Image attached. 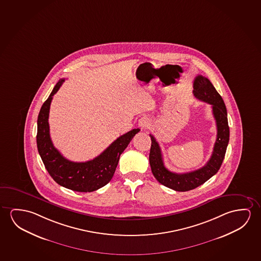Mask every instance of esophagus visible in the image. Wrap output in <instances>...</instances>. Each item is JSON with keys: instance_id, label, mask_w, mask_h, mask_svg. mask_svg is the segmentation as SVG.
Instances as JSON below:
<instances>
[{"instance_id": "34e87169", "label": "esophagus", "mask_w": 261, "mask_h": 261, "mask_svg": "<svg viewBox=\"0 0 261 261\" xmlns=\"http://www.w3.org/2000/svg\"><path fill=\"white\" fill-rule=\"evenodd\" d=\"M150 124V121H149L147 117H142L140 120L138 121V125L141 129H146L148 127V125Z\"/></svg>"}]
</instances>
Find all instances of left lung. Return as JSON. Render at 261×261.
Instances as JSON below:
<instances>
[{
    "instance_id": "8db88e82",
    "label": "left lung",
    "mask_w": 261,
    "mask_h": 261,
    "mask_svg": "<svg viewBox=\"0 0 261 261\" xmlns=\"http://www.w3.org/2000/svg\"><path fill=\"white\" fill-rule=\"evenodd\" d=\"M193 96L199 100L213 106V114L217 125V138L213 152L207 164L201 168L190 173H176L169 171L163 160L160 145L153 136L151 137L149 162L153 176L161 185L177 192H187L203 185L206 180L216 174L221 168L229 140V127L227 109L221 95L217 92L207 77L198 75L193 81Z\"/></svg>"
}]
</instances>
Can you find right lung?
I'll return each mask as SVG.
<instances>
[{
  "label": "right lung",
  "instance_id": "obj_1",
  "mask_svg": "<svg viewBox=\"0 0 261 261\" xmlns=\"http://www.w3.org/2000/svg\"><path fill=\"white\" fill-rule=\"evenodd\" d=\"M65 80H60L40 109L38 116L37 147L45 168L58 185L80 193L94 192L112 179L121 153L140 129H133L114 141L93 160L76 163L66 159L53 144L49 136L48 113L53 97Z\"/></svg>",
  "mask_w": 261,
  "mask_h": 261
}]
</instances>
